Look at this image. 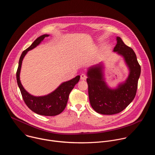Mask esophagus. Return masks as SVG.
Returning a JSON list of instances; mask_svg holds the SVG:
<instances>
[{
    "label": "esophagus",
    "instance_id": "esophagus-1",
    "mask_svg": "<svg viewBox=\"0 0 155 155\" xmlns=\"http://www.w3.org/2000/svg\"><path fill=\"white\" fill-rule=\"evenodd\" d=\"M86 78H87V77H86V75H85V74H81V76H80V79L81 80H85L86 79Z\"/></svg>",
    "mask_w": 155,
    "mask_h": 155
}]
</instances>
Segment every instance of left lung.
Wrapping results in <instances>:
<instances>
[{
    "label": "left lung",
    "mask_w": 155,
    "mask_h": 155,
    "mask_svg": "<svg viewBox=\"0 0 155 155\" xmlns=\"http://www.w3.org/2000/svg\"><path fill=\"white\" fill-rule=\"evenodd\" d=\"M117 41L114 52L123 58L129 71L126 80L115 88L110 87L105 80L102 62L88 68L86 74L90 104L96 112L102 115L118 114L133 101L141 72L133 50L126 45L120 37H117Z\"/></svg>",
    "instance_id": "left-lung-1"
}]
</instances>
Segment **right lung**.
<instances>
[{"mask_svg": "<svg viewBox=\"0 0 155 155\" xmlns=\"http://www.w3.org/2000/svg\"><path fill=\"white\" fill-rule=\"evenodd\" d=\"M48 36L49 35L48 34L40 36L29 48L22 53L16 72V80L23 100L32 111L40 115L52 117L60 114L65 109L69 94L80 80V76L77 75L71 80L62 83L54 91L47 95L42 96H34L29 94L22 85L19 77L22 62L27 53L38 46L44 38Z\"/></svg>", "mask_w": 155, "mask_h": 155, "instance_id": "obj_1", "label": "right lung"}]
</instances>
